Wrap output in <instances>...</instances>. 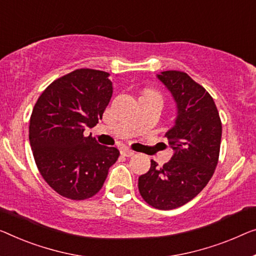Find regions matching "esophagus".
Masks as SVG:
<instances>
[{"label":"esophagus","instance_id":"1","mask_svg":"<svg viewBox=\"0 0 256 256\" xmlns=\"http://www.w3.org/2000/svg\"><path fill=\"white\" fill-rule=\"evenodd\" d=\"M120 152H122V155L126 156V158H131V156L134 155V152L131 150H128V148H123V150H120Z\"/></svg>","mask_w":256,"mask_h":256}]
</instances>
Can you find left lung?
I'll use <instances>...</instances> for the list:
<instances>
[{
  "mask_svg": "<svg viewBox=\"0 0 256 256\" xmlns=\"http://www.w3.org/2000/svg\"><path fill=\"white\" fill-rule=\"evenodd\" d=\"M158 78L177 104L176 125L166 132L172 158L163 166L150 161L138 188L156 209L170 210L188 204L210 180L218 163L222 122L212 95L182 71H164Z\"/></svg>",
  "mask_w": 256,
  "mask_h": 256,
  "instance_id": "left-lung-1",
  "label": "left lung"
}]
</instances>
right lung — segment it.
<instances>
[{
    "mask_svg": "<svg viewBox=\"0 0 256 256\" xmlns=\"http://www.w3.org/2000/svg\"><path fill=\"white\" fill-rule=\"evenodd\" d=\"M109 74L77 68L54 80L30 118V144L44 182L66 199L85 200L102 188L120 150L84 134L102 120L112 95Z\"/></svg>",
    "mask_w": 256,
    "mask_h": 256,
    "instance_id": "add662e5",
    "label": "right lung"
}]
</instances>
